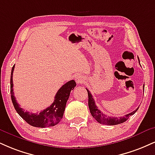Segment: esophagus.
<instances>
[{"label": "esophagus", "mask_w": 155, "mask_h": 155, "mask_svg": "<svg viewBox=\"0 0 155 155\" xmlns=\"http://www.w3.org/2000/svg\"><path fill=\"white\" fill-rule=\"evenodd\" d=\"M85 76L82 75H77L75 76V81L78 84H82L85 82Z\"/></svg>", "instance_id": "esophagus-1"}]
</instances>
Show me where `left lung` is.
<instances>
[{"instance_id":"1","label":"left lung","mask_w":155,"mask_h":155,"mask_svg":"<svg viewBox=\"0 0 155 155\" xmlns=\"http://www.w3.org/2000/svg\"><path fill=\"white\" fill-rule=\"evenodd\" d=\"M143 87H144V86H143ZM87 89V92H88V97H89L88 105H89V110H90L91 114H92L93 118L101 124L109 125V126H114V125L123 124V123H124L125 121L127 120L128 118H129L131 115H134V113L137 111V110L139 109V107H138L137 109L135 110L134 111L128 113V114L126 115L125 116L120 117V118L107 116V115H106L105 114H103V113H102V112L98 109L97 107L95 105V102H94V99L92 97V94H91L90 92H89L88 89ZM143 91H144V88H143Z\"/></svg>"}]
</instances>
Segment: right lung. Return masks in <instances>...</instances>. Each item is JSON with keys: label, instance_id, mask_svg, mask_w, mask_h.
Wrapping results in <instances>:
<instances>
[{"label": "right lung", "instance_id": "1", "mask_svg": "<svg viewBox=\"0 0 155 155\" xmlns=\"http://www.w3.org/2000/svg\"><path fill=\"white\" fill-rule=\"evenodd\" d=\"M15 65L13 66L11 74V96L13 105L18 114L24 119L27 124L34 127L45 128L57 125L63 118L67 100L69 97L71 91L74 89L76 84L74 80H71L63 84L58 91L55 100L50 107L41 111L40 113H31L25 111L20 107L16 102L13 90V72Z\"/></svg>", "mask_w": 155, "mask_h": 155}]
</instances>
